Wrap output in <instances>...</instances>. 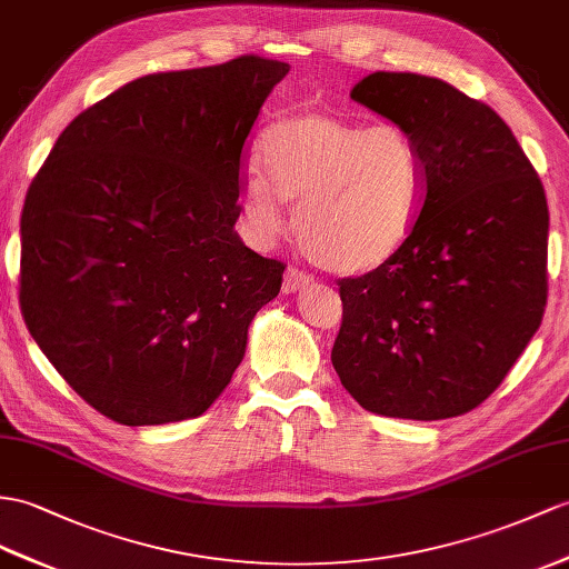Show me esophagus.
Returning <instances> with one entry per match:
<instances>
[{"mask_svg":"<svg viewBox=\"0 0 569 569\" xmlns=\"http://www.w3.org/2000/svg\"><path fill=\"white\" fill-rule=\"evenodd\" d=\"M311 284V274H307L303 270L289 266L284 272V280H282V292L284 295H295L299 289H307Z\"/></svg>","mask_w":569,"mask_h":569,"instance_id":"34e87169","label":"esophagus"}]
</instances>
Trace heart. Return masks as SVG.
I'll use <instances>...</instances> for the list:
<instances>
[{
	"instance_id": "heart-1",
	"label": "heart",
	"mask_w": 569,
	"mask_h": 569,
	"mask_svg": "<svg viewBox=\"0 0 569 569\" xmlns=\"http://www.w3.org/2000/svg\"><path fill=\"white\" fill-rule=\"evenodd\" d=\"M261 173L243 186L241 212L260 239L282 229V202L295 207V233L316 266L357 274L391 260L418 224L425 157L398 122L301 113L282 118L260 142Z\"/></svg>"
}]
</instances>
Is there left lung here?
Masks as SVG:
<instances>
[{
  "label": "left lung",
  "instance_id": "8db88e82",
  "mask_svg": "<svg viewBox=\"0 0 569 569\" xmlns=\"http://www.w3.org/2000/svg\"><path fill=\"white\" fill-rule=\"evenodd\" d=\"M350 96L415 137L427 192L391 260L338 280L332 367L365 410L456 418L505 381L543 321L546 190L507 122L447 81L373 72Z\"/></svg>",
  "mask_w": 569,
  "mask_h": 569
}]
</instances>
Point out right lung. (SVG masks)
<instances>
[{
  "instance_id": "1",
  "label": "right lung",
  "mask_w": 569,
  "mask_h": 569,
  "mask_svg": "<svg viewBox=\"0 0 569 569\" xmlns=\"http://www.w3.org/2000/svg\"><path fill=\"white\" fill-rule=\"evenodd\" d=\"M289 64L130 81L67 124L21 210L19 303L60 377L120 425L198 418L284 262L233 231L248 137Z\"/></svg>"
}]
</instances>
